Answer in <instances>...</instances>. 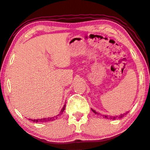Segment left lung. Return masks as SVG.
<instances>
[{"mask_svg": "<svg viewBox=\"0 0 150 150\" xmlns=\"http://www.w3.org/2000/svg\"><path fill=\"white\" fill-rule=\"evenodd\" d=\"M91 110H92V112H94L95 114L100 115V113L98 112H96L94 110L91 109ZM127 113H128V112H125V113H124V114H121L120 115H117V116H110V115H102V116L105 119H108V120H117V119L122 118V117H123L125 115H127Z\"/></svg>", "mask_w": 150, "mask_h": 150, "instance_id": "left-lung-1", "label": "left lung"}]
</instances>
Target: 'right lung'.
Listing matches in <instances>:
<instances>
[{
  "label": "right lung",
  "instance_id": "right-lung-1",
  "mask_svg": "<svg viewBox=\"0 0 150 150\" xmlns=\"http://www.w3.org/2000/svg\"><path fill=\"white\" fill-rule=\"evenodd\" d=\"M65 108H66V104L64 105V107H63L62 109H61V112L59 113V115H55V116H54V117H47V118H42V119H37V120H32V119H29V120L32 121V122H36V123H38V122H51V121H54L55 120H57L58 117H59V116H61V115L63 114V112H64V111L65 110Z\"/></svg>",
  "mask_w": 150,
  "mask_h": 150
}]
</instances>
